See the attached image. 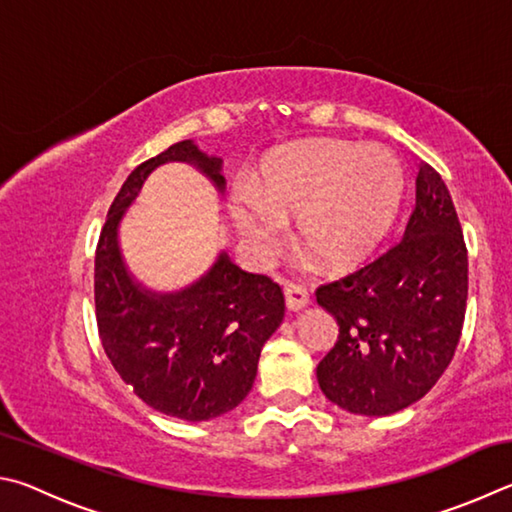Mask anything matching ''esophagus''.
<instances>
[{
	"mask_svg": "<svg viewBox=\"0 0 512 512\" xmlns=\"http://www.w3.org/2000/svg\"><path fill=\"white\" fill-rule=\"evenodd\" d=\"M308 303H310V294L306 288H303V285L290 283L288 288H285V306H288V310L299 312L306 308Z\"/></svg>",
	"mask_w": 512,
	"mask_h": 512,
	"instance_id": "34e87169",
	"label": "esophagus"
}]
</instances>
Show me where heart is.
Segmentation results:
<instances>
[{
	"label": "heart",
	"mask_w": 512,
	"mask_h": 512,
	"mask_svg": "<svg viewBox=\"0 0 512 512\" xmlns=\"http://www.w3.org/2000/svg\"><path fill=\"white\" fill-rule=\"evenodd\" d=\"M402 166L380 146L315 139L267 161L261 186L233 188L231 215L258 258L283 245L288 218H297L303 247L330 270L360 263L396 215Z\"/></svg>",
	"instance_id": "obj_1"
}]
</instances>
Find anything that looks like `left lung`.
I'll use <instances>...</instances> for the list:
<instances>
[{
  "label": "left lung",
  "instance_id": "obj_1",
  "mask_svg": "<svg viewBox=\"0 0 512 512\" xmlns=\"http://www.w3.org/2000/svg\"><path fill=\"white\" fill-rule=\"evenodd\" d=\"M315 294L339 326L317 366L330 402L351 414L389 416L434 387L461 339L468 249L452 195L432 166H418L405 236Z\"/></svg>",
  "mask_w": 512,
  "mask_h": 512
}]
</instances>
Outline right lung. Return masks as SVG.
<instances>
[{"instance_id": "add662e5", "label": "right lung", "mask_w": 512, "mask_h": 512, "mask_svg": "<svg viewBox=\"0 0 512 512\" xmlns=\"http://www.w3.org/2000/svg\"><path fill=\"white\" fill-rule=\"evenodd\" d=\"M168 161H188L224 191L222 159L206 157L191 139L132 170L96 245V324L116 373L148 407L200 423L247 398L263 346L283 321L285 299L279 283L240 270L224 251L202 279L179 292L157 294L132 281L119 222L146 177Z\"/></svg>"}]
</instances>
